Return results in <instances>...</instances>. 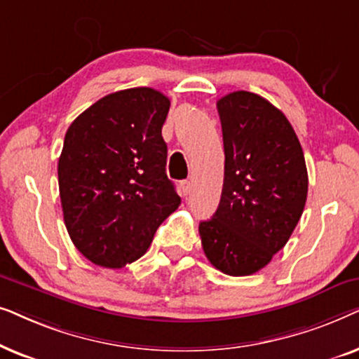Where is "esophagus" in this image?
<instances>
[{"instance_id": "34e87169", "label": "esophagus", "mask_w": 359, "mask_h": 359, "mask_svg": "<svg viewBox=\"0 0 359 359\" xmlns=\"http://www.w3.org/2000/svg\"><path fill=\"white\" fill-rule=\"evenodd\" d=\"M180 189H181V194L188 196L189 191H191V183H189V181L188 180L180 181Z\"/></svg>"}]
</instances>
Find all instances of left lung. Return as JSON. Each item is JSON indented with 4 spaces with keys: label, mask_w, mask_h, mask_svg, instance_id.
I'll return each mask as SVG.
<instances>
[{
    "label": "left lung",
    "mask_w": 359,
    "mask_h": 359,
    "mask_svg": "<svg viewBox=\"0 0 359 359\" xmlns=\"http://www.w3.org/2000/svg\"><path fill=\"white\" fill-rule=\"evenodd\" d=\"M225 166L219 208L199 224L205 257L230 276L271 262L296 229L307 199L302 147L286 116L264 97H220Z\"/></svg>",
    "instance_id": "obj_1"
}]
</instances>
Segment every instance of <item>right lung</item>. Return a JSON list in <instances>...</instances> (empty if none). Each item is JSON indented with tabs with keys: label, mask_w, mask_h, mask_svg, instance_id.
<instances>
[{
	"label": "right lung",
	"mask_w": 359,
	"mask_h": 359,
	"mask_svg": "<svg viewBox=\"0 0 359 359\" xmlns=\"http://www.w3.org/2000/svg\"><path fill=\"white\" fill-rule=\"evenodd\" d=\"M168 109L160 91L130 88L101 97L68 127L58 158L63 220L97 266L139 259L181 204L165 168Z\"/></svg>",
	"instance_id": "1"
}]
</instances>
